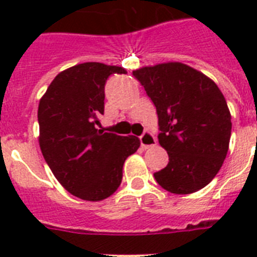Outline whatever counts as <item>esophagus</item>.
I'll list each match as a JSON object with an SVG mask.
<instances>
[{
	"label": "esophagus",
	"mask_w": 257,
	"mask_h": 257,
	"mask_svg": "<svg viewBox=\"0 0 257 257\" xmlns=\"http://www.w3.org/2000/svg\"><path fill=\"white\" fill-rule=\"evenodd\" d=\"M140 141H141V147L144 149H148V148H152L156 145V139L153 136L152 133L149 132H145L143 136L140 137Z\"/></svg>",
	"instance_id": "obj_1"
}]
</instances>
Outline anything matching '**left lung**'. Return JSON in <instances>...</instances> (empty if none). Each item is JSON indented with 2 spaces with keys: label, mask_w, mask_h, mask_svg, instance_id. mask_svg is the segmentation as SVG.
<instances>
[{
  "label": "left lung",
  "mask_w": 257,
  "mask_h": 257,
  "mask_svg": "<svg viewBox=\"0 0 257 257\" xmlns=\"http://www.w3.org/2000/svg\"><path fill=\"white\" fill-rule=\"evenodd\" d=\"M156 106L159 143L169 163L153 173L171 193L188 195L217 175L231 139V113L223 93L205 74L181 62L133 70Z\"/></svg>",
  "instance_id": "left-lung-1"
}]
</instances>
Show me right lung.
<instances>
[{"label": "right lung", "instance_id": "add662e5", "mask_svg": "<svg viewBox=\"0 0 257 257\" xmlns=\"http://www.w3.org/2000/svg\"><path fill=\"white\" fill-rule=\"evenodd\" d=\"M121 66L84 62L58 73L38 104V143L58 183L76 197L100 201L122 180L126 157L140 147L135 136L96 128L104 114L105 82Z\"/></svg>", "mask_w": 257, "mask_h": 257}]
</instances>
